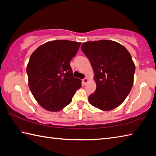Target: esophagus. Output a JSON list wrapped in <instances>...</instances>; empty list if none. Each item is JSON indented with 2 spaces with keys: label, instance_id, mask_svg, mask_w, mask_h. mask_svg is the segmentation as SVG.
I'll return each instance as SVG.
<instances>
[{
  "label": "esophagus",
  "instance_id": "obj_1",
  "mask_svg": "<svg viewBox=\"0 0 156 156\" xmlns=\"http://www.w3.org/2000/svg\"><path fill=\"white\" fill-rule=\"evenodd\" d=\"M88 82H89V79L87 78L83 79V83L84 85H86V84L88 83Z\"/></svg>",
  "mask_w": 156,
  "mask_h": 156
}]
</instances>
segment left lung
Masks as SVG:
<instances>
[{
  "mask_svg": "<svg viewBox=\"0 0 156 156\" xmlns=\"http://www.w3.org/2000/svg\"><path fill=\"white\" fill-rule=\"evenodd\" d=\"M81 50L93 67L95 91L89 103L101 110L109 111L126 100L134 84L135 65L127 50L111 40L87 41Z\"/></svg>",
  "mask_w": 156,
  "mask_h": 156,
  "instance_id": "obj_1",
  "label": "left lung"
}]
</instances>
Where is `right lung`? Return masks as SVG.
Instances as JSON below:
<instances>
[{
  "mask_svg": "<svg viewBox=\"0 0 156 156\" xmlns=\"http://www.w3.org/2000/svg\"><path fill=\"white\" fill-rule=\"evenodd\" d=\"M81 43L69 40L48 41L30 55L27 67L29 89L44 109L58 112L71 103L81 80L73 77L70 61Z\"/></svg>",
  "mask_w": 156,
  "mask_h": 156,
  "instance_id": "obj_1",
  "label": "right lung"
}]
</instances>
